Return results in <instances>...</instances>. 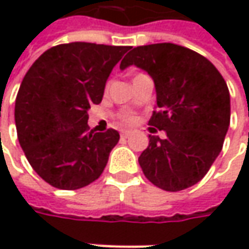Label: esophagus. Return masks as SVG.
Here are the masks:
<instances>
[{
    "label": "esophagus",
    "mask_w": 249,
    "mask_h": 249,
    "mask_svg": "<svg viewBox=\"0 0 249 249\" xmlns=\"http://www.w3.org/2000/svg\"><path fill=\"white\" fill-rule=\"evenodd\" d=\"M120 136H122V137H124V139H127V137L130 136V131L129 130H122V131H120Z\"/></svg>",
    "instance_id": "obj_1"
}]
</instances>
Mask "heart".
Returning a JSON list of instances; mask_svg holds the SVG:
<instances>
[{"label": "heart", "instance_id": "heart-1", "mask_svg": "<svg viewBox=\"0 0 249 249\" xmlns=\"http://www.w3.org/2000/svg\"><path fill=\"white\" fill-rule=\"evenodd\" d=\"M105 89H108V84H107V87H105ZM120 119H122V122H124V123H133V122H134V116L127 112V113H123Z\"/></svg>", "mask_w": 249, "mask_h": 249}]
</instances>
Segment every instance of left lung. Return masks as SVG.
Segmentation results:
<instances>
[{"label":"left lung","mask_w":249,"mask_h":249,"mask_svg":"<svg viewBox=\"0 0 249 249\" xmlns=\"http://www.w3.org/2000/svg\"><path fill=\"white\" fill-rule=\"evenodd\" d=\"M144 69L154 79L158 110L148 124L166 131L149 136L140 155L142 173L165 191L196 184L220 154L230 124V92L205 56L172 43L136 47L120 62Z\"/></svg>","instance_id":"obj_1"}]
</instances>
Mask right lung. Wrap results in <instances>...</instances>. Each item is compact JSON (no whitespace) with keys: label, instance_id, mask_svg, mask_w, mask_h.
I'll use <instances>...</instances> for the list:
<instances>
[{"label":"right lung","instance_id":"obj_1","mask_svg":"<svg viewBox=\"0 0 249 249\" xmlns=\"http://www.w3.org/2000/svg\"><path fill=\"white\" fill-rule=\"evenodd\" d=\"M124 45L59 44L27 71L15 101L18 140L36 173L55 188L79 190L102 175L119 133L90 131L92 104H100Z\"/></svg>","mask_w":249,"mask_h":249}]
</instances>
